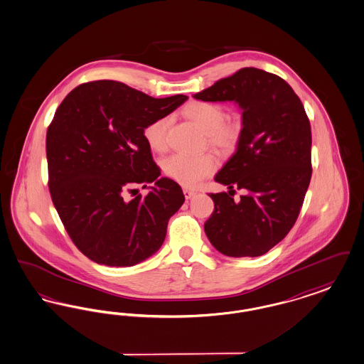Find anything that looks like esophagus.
Listing matches in <instances>:
<instances>
[{
    "mask_svg": "<svg viewBox=\"0 0 364 364\" xmlns=\"http://www.w3.org/2000/svg\"><path fill=\"white\" fill-rule=\"evenodd\" d=\"M184 196H186V199H191L195 193H196V191H193V189L184 188Z\"/></svg>",
    "mask_w": 364,
    "mask_h": 364,
    "instance_id": "1",
    "label": "esophagus"
}]
</instances>
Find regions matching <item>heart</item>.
<instances>
[{
	"mask_svg": "<svg viewBox=\"0 0 364 364\" xmlns=\"http://www.w3.org/2000/svg\"><path fill=\"white\" fill-rule=\"evenodd\" d=\"M183 114L204 132L205 144L219 153H232L238 145L242 126L238 120H226L225 109L218 104L195 100L184 107ZM168 124L169 119L166 117H157L146 124L144 138L153 151L162 153L166 150ZM162 168L164 173L169 178L187 188H192L215 171V160L208 153L198 156L173 154L164 161Z\"/></svg>",
	"mask_w": 364,
	"mask_h": 364,
	"instance_id": "heart-1",
	"label": "heart"
}]
</instances>
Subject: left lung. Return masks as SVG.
Segmentation results:
<instances>
[{"instance_id":"obj_1","label":"left lung","mask_w":364,"mask_h":364,"mask_svg":"<svg viewBox=\"0 0 364 364\" xmlns=\"http://www.w3.org/2000/svg\"><path fill=\"white\" fill-rule=\"evenodd\" d=\"M235 102L242 109L237 150L215 176L228 192L210 193L204 223L213 247L230 257H257L291 230L311 178V130L304 104L277 74L244 68L193 96ZM234 188H244L234 203Z\"/></svg>"}]
</instances>
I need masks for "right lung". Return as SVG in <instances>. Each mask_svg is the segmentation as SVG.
Instances as JSON below:
<instances>
[{"label":"right lung","instance_id":"1","mask_svg":"<svg viewBox=\"0 0 364 364\" xmlns=\"http://www.w3.org/2000/svg\"><path fill=\"white\" fill-rule=\"evenodd\" d=\"M186 100L100 80L74 87L57 108L46 135L48 188L74 245L92 262L131 267L162 245L184 193L159 177L144 129ZM151 182L147 196L124 200L126 190Z\"/></svg>","mask_w":364,"mask_h":364}]
</instances>
